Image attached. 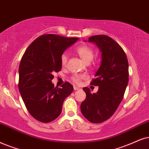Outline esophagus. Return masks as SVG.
Masks as SVG:
<instances>
[{"label":"esophagus","instance_id":"obj_1","mask_svg":"<svg viewBox=\"0 0 149 149\" xmlns=\"http://www.w3.org/2000/svg\"><path fill=\"white\" fill-rule=\"evenodd\" d=\"M73 88H74L75 91H77V90H78V89H79V87H78V86H73Z\"/></svg>","mask_w":149,"mask_h":149}]
</instances>
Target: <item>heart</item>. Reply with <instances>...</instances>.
<instances>
[{
  "instance_id": "obj_1",
  "label": "heart",
  "mask_w": 149,
  "mask_h": 149,
  "mask_svg": "<svg viewBox=\"0 0 149 149\" xmlns=\"http://www.w3.org/2000/svg\"><path fill=\"white\" fill-rule=\"evenodd\" d=\"M76 52L85 63H89L93 60L94 56L93 50V49L90 47L88 45H80V46L76 48ZM67 61H68V56L66 53H65L61 56V65L63 66H65L67 63ZM84 78H85V76H84V75H75V76H73L72 80L76 83L79 84L81 82V80H82Z\"/></svg>"
}]
</instances>
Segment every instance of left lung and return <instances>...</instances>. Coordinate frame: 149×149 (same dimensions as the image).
Segmentation results:
<instances>
[{
    "mask_svg": "<svg viewBox=\"0 0 149 149\" xmlns=\"http://www.w3.org/2000/svg\"><path fill=\"white\" fill-rule=\"evenodd\" d=\"M88 42L96 45L101 52L100 65L91 82L99 87L95 93L83 88L86 96L80 110L89 122L101 123L113 115L123 98L129 82V63L125 52L111 38L93 36Z\"/></svg>",
    "mask_w": 149,
    "mask_h": 149,
    "instance_id": "8db88e82",
    "label": "left lung"
}]
</instances>
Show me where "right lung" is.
I'll return each mask as SVG.
<instances>
[{
    "instance_id": "right-lung-1",
    "label": "right lung",
    "mask_w": 149,
    "mask_h": 149,
    "mask_svg": "<svg viewBox=\"0 0 149 149\" xmlns=\"http://www.w3.org/2000/svg\"><path fill=\"white\" fill-rule=\"evenodd\" d=\"M79 40L55 34L38 37L28 47L20 61L18 88L28 111L36 120L47 123L61 113L65 98L73 86L66 82L61 88L52 82L61 70V56Z\"/></svg>"
}]
</instances>
